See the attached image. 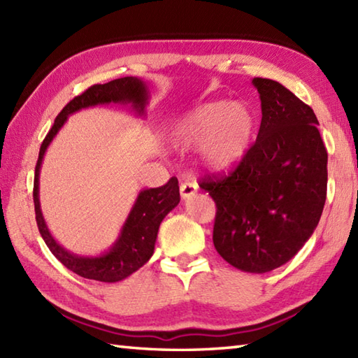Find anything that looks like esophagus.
<instances>
[{"label":"esophagus","mask_w":358,"mask_h":358,"mask_svg":"<svg viewBox=\"0 0 358 358\" xmlns=\"http://www.w3.org/2000/svg\"><path fill=\"white\" fill-rule=\"evenodd\" d=\"M199 191V186L194 181H185V183H181L180 186V194H181V199L186 200V199H191Z\"/></svg>","instance_id":"obj_1"}]
</instances>
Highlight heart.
Here are the masks:
<instances>
[{
	"mask_svg": "<svg viewBox=\"0 0 358 358\" xmlns=\"http://www.w3.org/2000/svg\"><path fill=\"white\" fill-rule=\"evenodd\" d=\"M254 113L243 103L212 101L180 118L171 127V143L178 149L199 148L201 167L223 173L237 166L250 146Z\"/></svg>",
	"mask_w": 358,
	"mask_h": 358,
	"instance_id": "obj_1",
	"label": "heart"
}]
</instances>
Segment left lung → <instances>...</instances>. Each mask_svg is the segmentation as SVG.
Returning a JSON list of instances; mask_svg holds the SVG:
<instances>
[{
    "instance_id": "left-lung-1",
    "label": "left lung",
    "mask_w": 358,
    "mask_h": 358,
    "mask_svg": "<svg viewBox=\"0 0 358 358\" xmlns=\"http://www.w3.org/2000/svg\"><path fill=\"white\" fill-rule=\"evenodd\" d=\"M262 100L257 140L227 175H204L215 201L214 246L234 268L263 273L291 260L320 222L328 152L308 104L280 83L254 78Z\"/></svg>"
}]
</instances>
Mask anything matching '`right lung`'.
Segmentation results:
<instances>
[{
    "label": "right lung",
    "instance_id": "1",
    "mask_svg": "<svg viewBox=\"0 0 358 358\" xmlns=\"http://www.w3.org/2000/svg\"><path fill=\"white\" fill-rule=\"evenodd\" d=\"M148 98L149 94L146 85L136 77H124L106 83V85H94L64 106V109L55 118V123H53L49 134L43 140L40 155H38L35 166L34 180L36 224L50 252L67 269L78 273L80 277L106 281V283H115V281L123 280L135 271H138L144 263H148L152 254H154L159 223L180 203L178 180L172 177L164 186L146 189V191H141L138 194V199H136L131 214H129L123 229H121L120 237L109 252L100 257H80L67 252L63 246H59L53 240L41 214L40 199H38V191H40L38 189V180H40V167L45 149H48L50 141L55 138V135L63 127L71 113L96 104L131 103L132 108L143 115L144 108L148 104Z\"/></svg>",
    "mask_w": 358,
    "mask_h": 358
}]
</instances>
